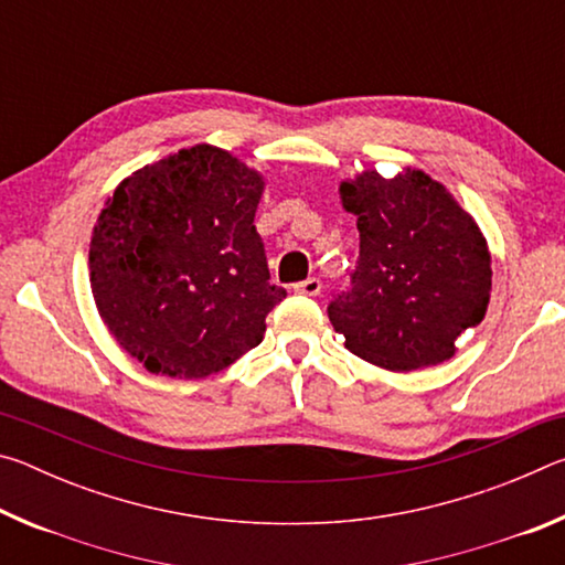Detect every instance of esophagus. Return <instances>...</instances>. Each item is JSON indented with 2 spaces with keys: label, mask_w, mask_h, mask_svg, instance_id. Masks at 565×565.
I'll list each match as a JSON object with an SVG mask.
<instances>
[{
  "label": "esophagus",
  "mask_w": 565,
  "mask_h": 565,
  "mask_svg": "<svg viewBox=\"0 0 565 565\" xmlns=\"http://www.w3.org/2000/svg\"><path fill=\"white\" fill-rule=\"evenodd\" d=\"M296 294H303V296H319L321 294V281L317 276H309V279H303L294 286Z\"/></svg>",
  "instance_id": "34e87169"
}]
</instances>
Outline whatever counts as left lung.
I'll return each mask as SVG.
<instances>
[{"label":"left lung","instance_id":"1","mask_svg":"<svg viewBox=\"0 0 565 565\" xmlns=\"http://www.w3.org/2000/svg\"><path fill=\"white\" fill-rule=\"evenodd\" d=\"M356 214L359 259L329 321L351 353L388 371L436 366L486 317L491 254L481 228L424 171L384 179L363 171L341 184Z\"/></svg>","mask_w":565,"mask_h":565}]
</instances>
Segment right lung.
I'll return each mask as SVG.
<instances>
[{"instance_id":"1","label":"right lung","mask_w":565,"mask_h":565,"mask_svg":"<svg viewBox=\"0 0 565 565\" xmlns=\"http://www.w3.org/2000/svg\"><path fill=\"white\" fill-rule=\"evenodd\" d=\"M264 179L196 145L124 179L89 246L92 294L114 339L161 376L204 379L259 347L286 291L254 226Z\"/></svg>"}]
</instances>
